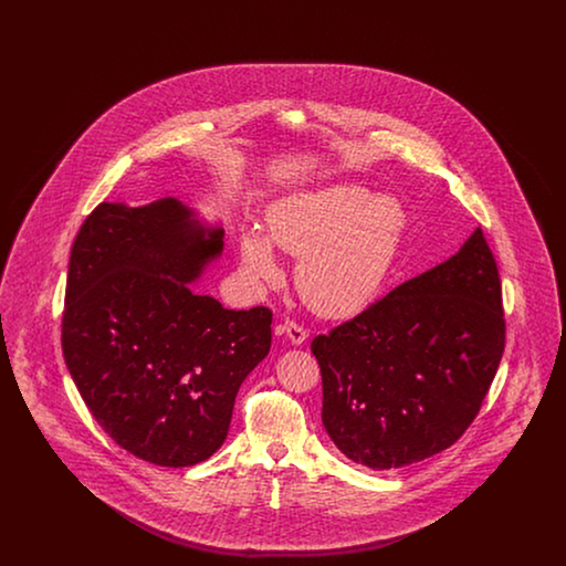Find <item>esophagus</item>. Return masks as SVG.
<instances>
[{
  "instance_id": "obj_1",
  "label": "esophagus",
  "mask_w": 566,
  "mask_h": 566,
  "mask_svg": "<svg viewBox=\"0 0 566 566\" xmlns=\"http://www.w3.org/2000/svg\"><path fill=\"white\" fill-rule=\"evenodd\" d=\"M280 328H282V333L286 335V339H289L293 346H301V344L307 339V331H305L301 324H296L295 321H284V324H282Z\"/></svg>"
}]
</instances>
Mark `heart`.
Here are the masks:
<instances>
[{
    "label": "heart",
    "mask_w": 566,
    "mask_h": 566,
    "mask_svg": "<svg viewBox=\"0 0 566 566\" xmlns=\"http://www.w3.org/2000/svg\"><path fill=\"white\" fill-rule=\"evenodd\" d=\"M407 214L390 195L339 182L289 195L268 210V233L243 229V271L261 282L280 277L275 248L298 256L296 289L328 318L363 312L384 286L403 242Z\"/></svg>",
    "instance_id": "b5f03b06"
}]
</instances>
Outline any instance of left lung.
I'll list each match as a JSON object with an SVG mask.
<instances>
[{
    "label": "left lung",
    "mask_w": 566,
    "mask_h": 566,
    "mask_svg": "<svg viewBox=\"0 0 566 566\" xmlns=\"http://www.w3.org/2000/svg\"><path fill=\"white\" fill-rule=\"evenodd\" d=\"M503 350L501 277L475 229L446 263L312 342L324 429L376 471L439 454L475 420Z\"/></svg>",
    "instance_id": "8db88e82"
}]
</instances>
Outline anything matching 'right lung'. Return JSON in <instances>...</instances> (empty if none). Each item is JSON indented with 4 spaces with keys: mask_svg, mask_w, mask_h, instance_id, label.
I'll use <instances>...</instances> for the list:
<instances>
[{
    "mask_svg": "<svg viewBox=\"0 0 566 566\" xmlns=\"http://www.w3.org/2000/svg\"><path fill=\"white\" fill-rule=\"evenodd\" d=\"M222 235L165 197L99 203L72 245L65 365L99 427L159 467L214 454L243 379L270 354L268 307L224 310L190 286L220 256Z\"/></svg>",
    "mask_w": 566,
    "mask_h": 566,
    "instance_id": "obj_1",
    "label": "right lung"
}]
</instances>
